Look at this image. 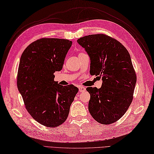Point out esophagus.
Returning a JSON list of instances; mask_svg holds the SVG:
<instances>
[{
    "label": "esophagus",
    "mask_w": 154,
    "mask_h": 154,
    "mask_svg": "<svg viewBox=\"0 0 154 154\" xmlns=\"http://www.w3.org/2000/svg\"><path fill=\"white\" fill-rule=\"evenodd\" d=\"M86 90V88L85 87H83V86H80L79 88V92H84Z\"/></svg>",
    "instance_id": "34e87169"
}]
</instances>
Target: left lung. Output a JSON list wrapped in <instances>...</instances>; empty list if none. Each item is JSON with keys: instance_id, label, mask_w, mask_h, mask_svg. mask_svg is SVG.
<instances>
[{"instance_id": "obj_1", "label": "left lung", "mask_w": 154, "mask_h": 154, "mask_svg": "<svg viewBox=\"0 0 154 154\" xmlns=\"http://www.w3.org/2000/svg\"><path fill=\"white\" fill-rule=\"evenodd\" d=\"M90 58V74L102 77L100 88H88V109L97 122L108 125L124 115L132 103L137 82L131 56L114 38L103 34L77 40Z\"/></svg>"}]
</instances>
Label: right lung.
<instances>
[{"instance_id":"right-lung-1","label":"right lung","mask_w":154,"mask_h":154,"mask_svg":"<svg viewBox=\"0 0 154 154\" xmlns=\"http://www.w3.org/2000/svg\"><path fill=\"white\" fill-rule=\"evenodd\" d=\"M72 41L41 38L26 48L19 64L17 85L26 108L40 124L56 127L64 123L78 88L59 85L54 72L63 69Z\"/></svg>"}]
</instances>
